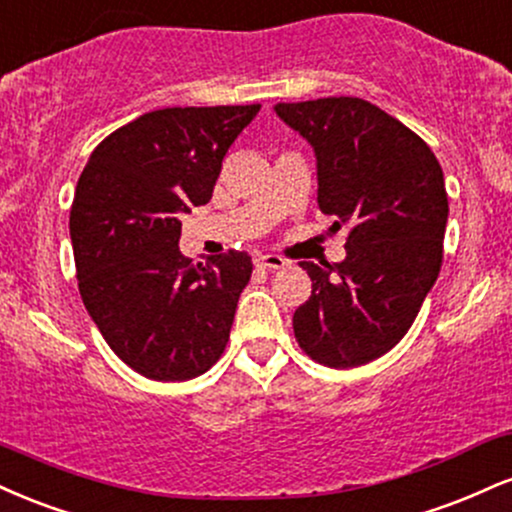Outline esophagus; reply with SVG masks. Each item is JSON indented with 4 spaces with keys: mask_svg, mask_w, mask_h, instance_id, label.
I'll return each mask as SVG.
<instances>
[{
    "mask_svg": "<svg viewBox=\"0 0 512 512\" xmlns=\"http://www.w3.org/2000/svg\"><path fill=\"white\" fill-rule=\"evenodd\" d=\"M256 266L258 268H268V270H280L287 266V261L282 256H275V254H263L256 258Z\"/></svg>",
    "mask_w": 512,
    "mask_h": 512,
    "instance_id": "1",
    "label": "esophagus"
}]
</instances>
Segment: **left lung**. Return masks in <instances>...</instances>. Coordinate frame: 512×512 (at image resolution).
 <instances>
[{"label": "left lung", "mask_w": 512, "mask_h": 512, "mask_svg": "<svg viewBox=\"0 0 512 512\" xmlns=\"http://www.w3.org/2000/svg\"><path fill=\"white\" fill-rule=\"evenodd\" d=\"M275 112L314 148L330 230H350L342 263H299L311 297L294 311V338L330 369L369 364L405 338L438 278L443 170L412 129L362 98L278 102Z\"/></svg>", "instance_id": "1"}]
</instances>
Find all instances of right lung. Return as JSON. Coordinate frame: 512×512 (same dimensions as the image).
<instances>
[{"label":"right lung","mask_w":512,"mask_h":512,"mask_svg":"<svg viewBox=\"0 0 512 512\" xmlns=\"http://www.w3.org/2000/svg\"><path fill=\"white\" fill-rule=\"evenodd\" d=\"M261 105L165 107L90 155L69 215L78 292L112 352L153 381L206 374L230 340L246 251L191 263L182 213L213 196L222 158Z\"/></svg>","instance_id":"right-lung-1"}]
</instances>
